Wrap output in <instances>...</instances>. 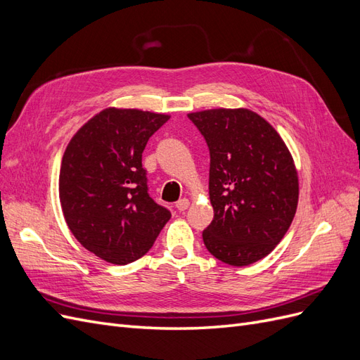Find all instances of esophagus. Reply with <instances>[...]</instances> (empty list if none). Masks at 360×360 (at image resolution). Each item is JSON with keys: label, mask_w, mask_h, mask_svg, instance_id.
Masks as SVG:
<instances>
[{"label": "esophagus", "mask_w": 360, "mask_h": 360, "mask_svg": "<svg viewBox=\"0 0 360 360\" xmlns=\"http://www.w3.org/2000/svg\"><path fill=\"white\" fill-rule=\"evenodd\" d=\"M189 200L188 198H181V200H179L177 202H176V209L179 210V212H184L189 207Z\"/></svg>", "instance_id": "esophagus-1"}]
</instances>
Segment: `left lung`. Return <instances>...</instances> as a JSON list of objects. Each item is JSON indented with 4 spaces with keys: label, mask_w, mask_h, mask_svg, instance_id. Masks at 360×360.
Instances as JSON below:
<instances>
[{
    "label": "left lung",
    "mask_w": 360,
    "mask_h": 360,
    "mask_svg": "<svg viewBox=\"0 0 360 360\" xmlns=\"http://www.w3.org/2000/svg\"><path fill=\"white\" fill-rule=\"evenodd\" d=\"M188 117L210 150L213 221L202 231L209 252L242 267L264 258L285 236L299 202V176L284 139L246 108H214Z\"/></svg>",
    "instance_id": "obj_1"
}]
</instances>
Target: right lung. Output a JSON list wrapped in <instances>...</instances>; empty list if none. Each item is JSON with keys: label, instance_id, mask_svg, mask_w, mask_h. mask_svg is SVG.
I'll use <instances>...</instances> for the list:
<instances>
[{"label": "right lung", "instance_id": "add662e5", "mask_svg": "<svg viewBox=\"0 0 360 360\" xmlns=\"http://www.w3.org/2000/svg\"><path fill=\"white\" fill-rule=\"evenodd\" d=\"M171 115L106 108L79 127L63 155L60 202L86 250L124 266L146 255L171 213L150 198L143 151Z\"/></svg>", "mask_w": 360, "mask_h": 360}]
</instances>
